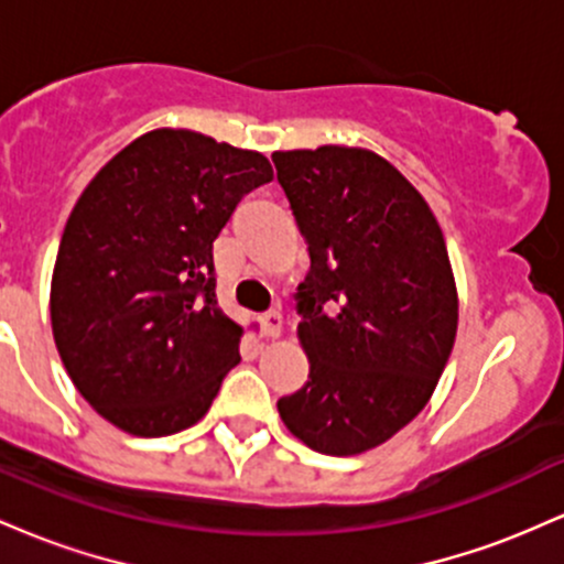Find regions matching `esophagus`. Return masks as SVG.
I'll return each mask as SVG.
<instances>
[{
	"instance_id": "esophagus-1",
	"label": "esophagus",
	"mask_w": 564,
	"mask_h": 564,
	"mask_svg": "<svg viewBox=\"0 0 564 564\" xmlns=\"http://www.w3.org/2000/svg\"><path fill=\"white\" fill-rule=\"evenodd\" d=\"M281 328H283V315L278 313V310H268V313L262 315V332H264V336L275 339V336H281Z\"/></svg>"
}]
</instances>
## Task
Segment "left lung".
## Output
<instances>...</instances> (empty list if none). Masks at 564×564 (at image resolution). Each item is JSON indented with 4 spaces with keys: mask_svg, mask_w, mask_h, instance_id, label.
<instances>
[{
    "mask_svg": "<svg viewBox=\"0 0 564 564\" xmlns=\"http://www.w3.org/2000/svg\"><path fill=\"white\" fill-rule=\"evenodd\" d=\"M273 161L310 251L296 289L310 379L278 413L307 448L358 456L419 416L448 364V249L422 193L373 151L321 145Z\"/></svg>",
    "mask_w": 564,
    "mask_h": 564,
    "instance_id": "8db88e82",
    "label": "left lung"
}]
</instances>
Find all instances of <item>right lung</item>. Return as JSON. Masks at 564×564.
<instances>
[{
	"instance_id": "obj_1",
	"label": "right lung",
	"mask_w": 564,
	"mask_h": 564,
	"mask_svg": "<svg viewBox=\"0 0 564 564\" xmlns=\"http://www.w3.org/2000/svg\"><path fill=\"white\" fill-rule=\"evenodd\" d=\"M273 180L257 151L153 129L84 187L50 289L55 347L113 426L164 437L204 419L243 328L219 310L212 246L238 200Z\"/></svg>"
}]
</instances>
